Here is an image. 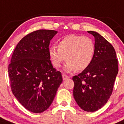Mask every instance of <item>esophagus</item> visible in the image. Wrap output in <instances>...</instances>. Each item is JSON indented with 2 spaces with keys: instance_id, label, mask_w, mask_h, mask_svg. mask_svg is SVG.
<instances>
[{
  "instance_id": "esophagus-1",
  "label": "esophagus",
  "mask_w": 124,
  "mask_h": 124,
  "mask_svg": "<svg viewBox=\"0 0 124 124\" xmlns=\"http://www.w3.org/2000/svg\"><path fill=\"white\" fill-rule=\"evenodd\" d=\"M62 77H63V80H66V79H67V78H69V76L66 75H64V74H63Z\"/></svg>"
}]
</instances>
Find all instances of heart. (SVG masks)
Wrapping results in <instances>:
<instances>
[{
  "label": "heart",
  "instance_id": "1",
  "mask_svg": "<svg viewBox=\"0 0 124 124\" xmlns=\"http://www.w3.org/2000/svg\"><path fill=\"white\" fill-rule=\"evenodd\" d=\"M57 46L49 47V57L55 68H59L67 59L68 61L63 68L67 73L87 68L95 53L94 43L87 36L69 35L61 39Z\"/></svg>",
  "mask_w": 124,
  "mask_h": 124
}]
</instances>
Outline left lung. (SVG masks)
<instances>
[{"label": "left lung", "mask_w": 124, "mask_h": 124, "mask_svg": "<svg viewBox=\"0 0 124 124\" xmlns=\"http://www.w3.org/2000/svg\"><path fill=\"white\" fill-rule=\"evenodd\" d=\"M88 33L94 38V56L87 68L73 77V96L82 110L93 112L104 106L110 98L118 66L112 44L96 31Z\"/></svg>", "instance_id": "left-lung-1"}]
</instances>
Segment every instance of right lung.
<instances>
[{"instance_id": "right-lung-1", "label": "right lung", "mask_w": 124, "mask_h": 124, "mask_svg": "<svg viewBox=\"0 0 124 124\" xmlns=\"http://www.w3.org/2000/svg\"><path fill=\"white\" fill-rule=\"evenodd\" d=\"M57 31L39 30L17 44L8 66L12 93L24 108L41 113L50 106L63 81L49 60V42Z\"/></svg>"}]
</instances>
